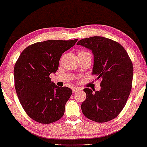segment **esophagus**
Here are the masks:
<instances>
[{
	"label": "esophagus",
	"mask_w": 147,
	"mask_h": 147,
	"mask_svg": "<svg viewBox=\"0 0 147 147\" xmlns=\"http://www.w3.org/2000/svg\"><path fill=\"white\" fill-rule=\"evenodd\" d=\"M79 90H80V89H79V88L74 87V88H73V89H72V92L75 93V92H78V91H79Z\"/></svg>",
	"instance_id": "esophagus-1"
}]
</instances>
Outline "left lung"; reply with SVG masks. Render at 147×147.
Returning a JSON list of instances; mask_svg holds the SVG:
<instances>
[{
    "instance_id": "1",
    "label": "left lung",
    "mask_w": 147,
    "mask_h": 147,
    "mask_svg": "<svg viewBox=\"0 0 147 147\" xmlns=\"http://www.w3.org/2000/svg\"><path fill=\"white\" fill-rule=\"evenodd\" d=\"M92 52V75L101 79L100 91L85 88L86 100L81 104L83 115L97 122L117 117L126 105L131 90L133 64L124 48L109 38L92 36L79 40Z\"/></svg>"
}]
</instances>
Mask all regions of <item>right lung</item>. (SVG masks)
I'll return each instance as SVG.
<instances>
[{
    "label": "right lung",
    "instance_id": "right-lung-1",
    "mask_svg": "<svg viewBox=\"0 0 147 147\" xmlns=\"http://www.w3.org/2000/svg\"><path fill=\"white\" fill-rule=\"evenodd\" d=\"M78 40L35 43L19 57L13 70L16 90L25 111L34 121L50 124L64 115L72 91L66 86H57L49 75L57 71L62 53Z\"/></svg>",
    "mask_w": 147,
    "mask_h": 147
}]
</instances>
